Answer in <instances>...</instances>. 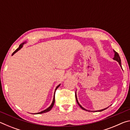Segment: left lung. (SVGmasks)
I'll return each mask as SVG.
<instances>
[{"mask_svg": "<svg viewBox=\"0 0 130 130\" xmlns=\"http://www.w3.org/2000/svg\"><path fill=\"white\" fill-rule=\"evenodd\" d=\"M114 52V53H115V55H114V57L113 58V59L114 60H116V61H118V62H119V63L120 66L121 67V68H122V65H121V60H120V56L119 55V54L117 52H115V50H113ZM75 96H76V102L77 103V104H78L79 106H80V107L81 108V109H83V110H85V111H88V110H87L86 109H85L84 108H83L81 105L80 104V103H78V100H77V95H76V92L75 93ZM108 108V107H107ZM107 108H105L104 109H101V110H98V111H95V112H100V111H104V110L107 109Z\"/></svg>", "mask_w": 130, "mask_h": 130, "instance_id": "8db88e82", "label": "left lung"}]
</instances>
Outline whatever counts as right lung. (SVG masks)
Returning <instances> with one entry per match:
<instances>
[{"label":"right lung","instance_id":"1","mask_svg":"<svg viewBox=\"0 0 130 130\" xmlns=\"http://www.w3.org/2000/svg\"><path fill=\"white\" fill-rule=\"evenodd\" d=\"M25 43V42L24 43H21L20 45H19V47L18 48V49L15 50V52H13V53L12 54V55H14L15 53L16 52H17L18 51V50H20L22 47H23V44ZM60 85H58V86H57V87H56V90H55V92H56V89L60 87ZM54 102H55V93H54V98H53V102H52V104L50 105V106L49 107H48L47 109H45V110H43V111H41V112H38V113H34V114H41V113H45V112H49V111H50V110H51V109L52 108H53V105H54Z\"/></svg>","mask_w":130,"mask_h":130}]
</instances>
